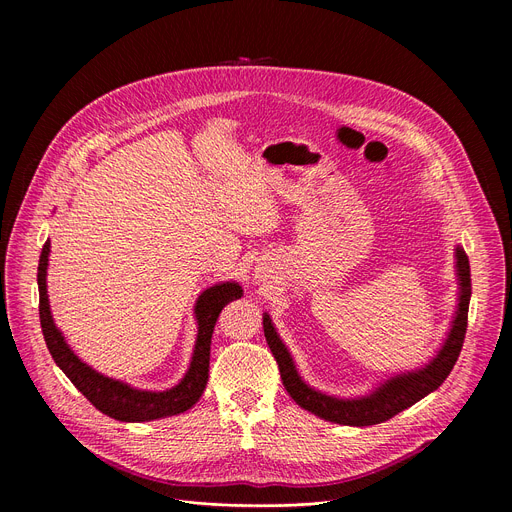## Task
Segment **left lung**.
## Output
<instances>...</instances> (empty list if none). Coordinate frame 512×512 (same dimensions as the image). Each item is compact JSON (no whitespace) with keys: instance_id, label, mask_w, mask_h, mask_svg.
Listing matches in <instances>:
<instances>
[{"instance_id":"obj_1","label":"left lung","mask_w":512,"mask_h":512,"mask_svg":"<svg viewBox=\"0 0 512 512\" xmlns=\"http://www.w3.org/2000/svg\"><path fill=\"white\" fill-rule=\"evenodd\" d=\"M454 257H456V280H459V307H456L450 332H448L442 348L438 351V355L427 365H423L415 371L394 375V378L386 380L384 384H380L367 396L336 398V396L324 394V392L311 388L309 384H305L297 371V365H294V361L288 353V348L280 340L270 315L263 313L265 340H267V344H270V351L280 369L282 384H284L286 392L292 396V400L297 402L299 407H303L305 411H311L313 415L326 419V421L340 423V425L365 427V425H375V423L392 419L400 411H405L411 405H415V402H419L429 392L438 390L444 384V380L448 378V373L452 371L456 359H459V355H461L465 332H467L469 301H471L469 257L461 247H456Z\"/></svg>"}]
</instances>
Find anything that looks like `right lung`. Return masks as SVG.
<instances>
[{
    "label": "right lung",
    "mask_w": 512,
    "mask_h": 512,
    "mask_svg": "<svg viewBox=\"0 0 512 512\" xmlns=\"http://www.w3.org/2000/svg\"><path fill=\"white\" fill-rule=\"evenodd\" d=\"M47 265H49V240L43 245L39 257V270H37V284H39V317H41V330L49 353L56 361V365L68 375V380L76 386L78 392H83L87 400L103 415L128 421V423H141L153 421L161 417H172L191 409L195 402L201 398L207 378H209V348H211V334L215 328L222 309L242 297V288L236 282H222L213 284L201 292V297L195 303V319H197V342L191 365L184 373V378L170 390L164 392H151L132 388L120 380L107 378V375L95 371L85 361H80L68 342L64 340L58 326L53 324V317L49 311L47 299Z\"/></svg>",
    "instance_id": "add662e5"
}]
</instances>
